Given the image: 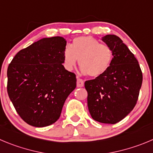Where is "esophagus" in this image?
Segmentation results:
<instances>
[{"label":"esophagus","instance_id":"34e87169","mask_svg":"<svg viewBox=\"0 0 153 153\" xmlns=\"http://www.w3.org/2000/svg\"><path fill=\"white\" fill-rule=\"evenodd\" d=\"M84 84H85V82H84L83 80L81 79L80 78H77V87H78V88H81V87H83Z\"/></svg>","mask_w":153,"mask_h":153}]
</instances>
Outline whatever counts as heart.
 <instances>
[{"label": "heart", "instance_id": "heart-1", "mask_svg": "<svg viewBox=\"0 0 153 153\" xmlns=\"http://www.w3.org/2000/svg\"><path fill=\"white\" fill-rule=\"evenodd\" d=\"M113 57V51L109 45L91 36L78 37L64 51L63 64L66 69L72 70L78 59L82 73L97 78L109 69Z\"/></svg>", "mask_w": 153, "mask_h": 153}]
</instances>
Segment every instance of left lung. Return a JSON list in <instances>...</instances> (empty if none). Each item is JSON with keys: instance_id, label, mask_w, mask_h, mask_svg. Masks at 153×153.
Returning <instances> with one entry per match:
<instances>
[{"instance_id": "8db88e82", "label": "left lung", "mask_w": 153, "mask_h": 153, "mask_svg": "<svg viewBox=\"0 0 153 153\" xmlns=\"http://www.w3.org/2000/svg\"><path fill=\"white\" fill-rule=\"evenodd\" d=\"M102 41L113 51V61L103 75L85 81L88 109L97 122L115 124L134 108L143 74L137 59L119 37L107 35Z\"/></svg>"}]
</instances>
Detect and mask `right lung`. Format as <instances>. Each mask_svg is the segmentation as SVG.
Masks as SVG:
<instances>
[{
	"label": "right lung",
	"mask_w": 153,
	"mask_h": 153,
	"mask_svg": "<svg viewBox=\"0 0 153 153\" xmlns=\"http://www.w3.org/2000/svg\"><path fill=\"white\" fill-rule=\"evenodd\" d=\"M66 41L44 38L21 50L7 68V93L17 113L38 128L59 119L64 102L76 88V76L63 63Z\"/></svg>",
	"instance_id": "1"
}]
</instances>
